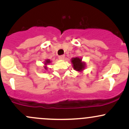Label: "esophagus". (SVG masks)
Returning <instances> with one entry per match:
<instances>
[{
    "instance_id": "obj_1",
    "label": "esophagus",
    "mask_w": 129,
    "mask_h": 129,
    "mask_svg": "<svg viewBox=\"0 0 129 129\" xmlns=\"http://www.w3.org/2000/svg\"><path fill=\"white\" fill-rule=\"evenodd\" d=\"M59 59L60 60H63L65 59V56L64 55H61V56H59Z\"/></svg>"
}]
</instances>
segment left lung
Instances as JSON below:
<instances>
[{"label":"left lung","instance_id":"obj_1","mask_svg":"<svg viewBox=\"0 0 129 129\" xmlns=\"http://www.w3.org/2000/svg\"><path fill=\"white\" fill-rule=\"evenodd\" d=\"M72 63L73 64V67L74 70L77 72H81L84 70L85 68V63L82 61V59L78 57H73L72 59Z\"/></svg>","mask_w":129,"mask_h":129}]
</instances>
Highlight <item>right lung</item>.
Instances as JSON below:
<instances>
[{"mask_svg":"<svg viewBox=\"0 0 129 129\" xmlns=\"http://www.w3.org/2000/svg\"><path fill=\"white\" fill-rule=\"evenodd\" d=\"M50 62H51V61H50V60L49 59H47L44 61V65H45V66H44V68H45V70H47V65H48V63H50Z\"/></svg>","mask_w":129,"mask_h":129,"instance_id":"obj_1","label":"right lung"}]
</instances>
